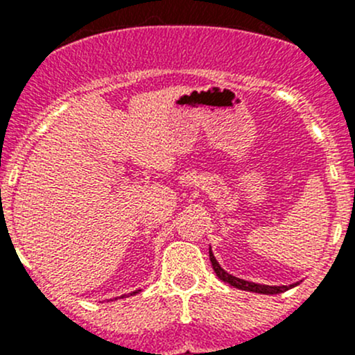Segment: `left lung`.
I'll return each mask as SVG.
<instances>
[{
  "label": "left lung",
  "instance_id": "1",
  "mask_svg": "<svg viewBox=\"0 0 355 355\" xmlns=\"http://www.w3.org/2000/svg\"><path fill=\"white\" fill-rule=\"evenodd\" d=\"M209 259H211V264H213V270L214 273H216V277L220 278L221 282H225V284L232 285V287L235 288H241V290H247V292H256V293H266V295H275V293H282L285 292V290L292 288L293 285H282V287H273V285H261V284H252V282H247V280H242V278H237L234 277V275L227 273V271L223 270V268L218 264L216 257H214V254L211 252L209 249Z\"/></svg>",
  "mask_w": 355,
  "mask_h": 355
}]
</instances>
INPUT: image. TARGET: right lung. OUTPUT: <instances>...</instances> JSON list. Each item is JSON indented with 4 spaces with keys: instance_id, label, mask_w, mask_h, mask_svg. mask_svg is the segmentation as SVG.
<instances>
[{
    "instance_id": "1",
    "label": "right lung",
    "mask_w": 355,
    "mask_h": 355,
    "mask_svg": "<svg viewBox=\"0 0 355 355\" xmlns=\"http://www.w3.org/2000/svg\"><path fill=\"white\" fill-rule=\"evenodd\" d=\"M139 292H141V290H135V292H132L130 295H135V293H139Z\"/></svg>"
}]
</instances>
